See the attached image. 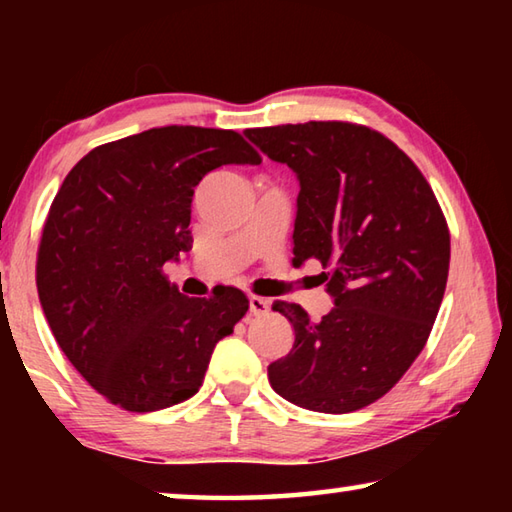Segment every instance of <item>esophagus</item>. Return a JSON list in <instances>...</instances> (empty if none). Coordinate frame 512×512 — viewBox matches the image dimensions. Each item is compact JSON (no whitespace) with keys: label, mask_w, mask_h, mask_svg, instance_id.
I'll list each match as a JSON object with an SVG mask.
<instances>
[{"label":"esophagus","mask_w":512,"mask_h":512,"mask_svg":"<svg viewBox=\"0 0 512 512\" xmlns=\"http://www.w3.org/2000/svg\"><path fill=\"white\" fill-rule=\"evenodd\" d=\"M250 314L253 316H266L271 311V300H266L262 296H250Z\"/></svg>","instance_id":"obj_1"}]
</instances>
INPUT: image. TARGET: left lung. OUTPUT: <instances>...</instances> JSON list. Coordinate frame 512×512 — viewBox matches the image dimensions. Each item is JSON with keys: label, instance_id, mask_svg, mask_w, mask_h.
<instances>
[{"label": "left lung", "instance_id": "1", "mask_svg": "<svg viewBox=\"0 0 512 512\" xmlns=\"http://www.w3.org/2000/svg\"><path fill=\"white\" fill-rule=\"evenodd\" d=\"M248 140L298 173L293 264L318 259L334 309L320 320L275 300L296 341L268 366L300 409L350 413L404 377L431 334L449 273V228L415 162L352 121L248 128Z\"/></svg>", "mask_w": 512, "mask_h": 512}]
</instances>
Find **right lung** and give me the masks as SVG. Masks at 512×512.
<instances>
[{
	"mask_svg": "<svg viewBox=\"0 0 512 512\" xmlns=\"http://www.w3.org/2000/svg\"><path fill=\"white\" fill-rule=\"evenodd\" d=\"M262 158L235 131L164 126L101 144L74 164L42 228L36 284L60 350L124 411H160L201 388L214 345L248 298H189L162 266L192 246V196L221 164Z\"/></svg>",
	"mask_w": 512,
	"mask_h": 512,
	"instance_id": "1",
	"label": "right lung"
}]
</instances>
